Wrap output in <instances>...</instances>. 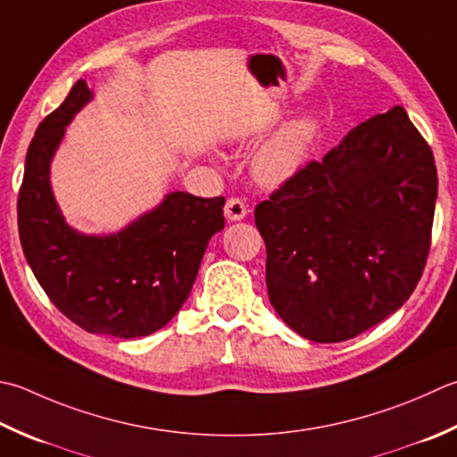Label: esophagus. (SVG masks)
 <instances>
[{
  "label": "esophagus",
  "instance_id": "esophagus-1",
  "mask_svg": "<svg viewBox=\"0 0 457 457\" xmlns=\"http://www.w3.org/2000/svg\"><path fill=\"white\" fill-rule=\"evenodd\" d=\"M223 213H226V218L229 221H237V220H244L247 216V205L244 200L239 198H229L226 202V208H223Z\"/></svg>",
  "mask_w": 457,
  "mask_h": 457
}]
</instances>
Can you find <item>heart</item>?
Returning a JSON list of instances; mask_svg holds the SVG:
<instances>
[{"mask_svg": "<svg viewBox=\"0 0 457 457\" xmlns=\"http://www.w3.org/2000/svg\"><path fill=\"white\" fill-rule=\"evenodd\" d=\"M317 122L311 116H301L285 127L257 152L253 176L263 186H277L297 172L315 138Z\"/></svg>", "mask_w": 457, "mask_h": 457, "instance_id": "heart-1", "label": "heart"}]
</instances>
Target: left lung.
<instances>
[{"label":"left lung","mask_w":457,"mask_h":457,"mask_svg":"<svg viewBox=\"0 0 457 457\" xmlns=\"http://www.w3.org/2000/svg\"><path fill=\"white\" fill-rule=\"evenodd\" d=\"M432 148L395 106L255 208L270 301L295 333L341 343L404 305L432 244Z\"/></svg>","instance_id":"8db88e82"}]
</instances>
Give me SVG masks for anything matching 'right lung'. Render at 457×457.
<instances>
[{"label": "right lung", "instance_id": "1", "mask_svg": "<svg viewBox=\"0 0 457 457\" xmlns=\"http://www.w3.org/2000/svg\"><path fill=\"white\" fill-rule=\"evenodd\" d=\"M83 79L45 116L27 150L17 226L27 263L53 305L87 333L137 338L172 319L198 275L208 241L223 229V195L174 192L112 236L71 229L49 184V164L71 119L91 101Z\"/></svg>", "mask_w": 457, "mask_h": 457}]
</instances>
